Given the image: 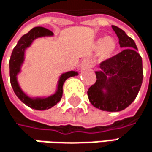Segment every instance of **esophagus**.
Here are the masks:
<instances>
[{
  "instance_id": "1",
  "label": "esophagus",
  "mask_w": 152,
  "mask_h": 152,
  "mask_svg": "<svg viewBox=\"0 0 152 152\" xmlns=\"http://www.w3.org/2000/svg\"><path fill=\"white\" fill-rule=\"evenodd\" d=\"M80 66L82 69H88V68H91L93 66V61L90 59V58H85L82 60L81 64H80Z\"/></svg>"
}]
</instances>
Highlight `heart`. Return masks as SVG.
I'll return each mask as SVG.
<instances>
[{"label": "heart", "mask_w": 152, "mask_h": 152, "mask_svg": "<svg viewBox=\"0 0 152 152\" xmlns=\"http://www.w3.org/2000/svg\"><path fill=\"white\" fill-rule=\"evenodd\" d=\"M94 48L98 50V55L102 61L111 58L116 52L117 42L112 37H101L94 43Z\"/></svg>", "instance_id": "b5f03b06"}]
</instances>
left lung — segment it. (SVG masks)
Segmentation results:
<instances>
[{"mask_svg": "<svg viewBox=\"0 0 152 152\" xmlns=\"http://www.w3.org/2000/svg\"><path fill=\"white\" fill-rule=\"evenodd\" d=\"M124 50L100 64L96 82L87 91L89 102L103 111L118 112L136 99L142 86V58L134 40L123 29L112 25Z\"/></svg>", "mask_w": 152, "mask_h": 152, "instance_id": "left-lung-1", "label": "left lung"}]
</instances>
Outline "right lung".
<instances>
[{
	"mask_svg": "<svg viewBox=\"0 0 152 152\" xmlns=\"http://www.w3.org/2000/svg\"><path fill=\"white\" fill-rule=\"evenodd\" d=\"M53 33L48 28L43 27H36L30 29L27 34L23 35L17 45L14 48L10 60V83L15 95L28 107L37 110H45L52 107L58 103L62 98L63 94V85L68 78L74 77L78 75V72L70 71L62 73L58 81V88L56 92L48 97H29L20 87L17 75L21 72L22 66L24 62V54L26 49L28 48L33 41L38 37H52Z\"/></svg>",
	"mask_w": 152,
	"mask_h": 152,
	"instance_id": "obj_1",
	"label": "right lung"
}]
</instances>
